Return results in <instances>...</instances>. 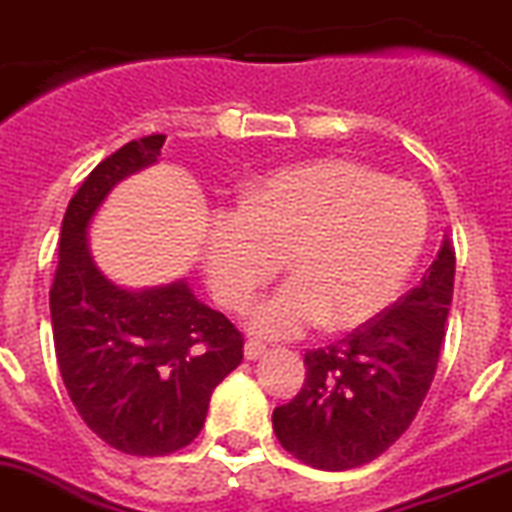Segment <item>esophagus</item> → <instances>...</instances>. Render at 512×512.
I'll list each match as a JSON object with an SVG mask.
<instances>
[{
  "label": "esophagus",
  "instance_id": "obj_1",
  "mask_svg": "<svg viewBox=\"0 0 512 512\" xmlns=\"http://www.w3.org/2000/svg\"><path fill=\"white\" fill-rule=\"evenodd\" d=\"M262 353H265V345H262V342L257 340L244 342V358H247V361H257Z\"/></svg>",
  "mask_w": 512,
  "mask_h": 512
}]
</instances>
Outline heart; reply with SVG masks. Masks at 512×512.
<instances>
[{"label": "heart", "instance_id": "b5f03b06", "mask_svg": "<svg viewBox=\"0 0 512 512\" xmlns=\"http://www.w3.org/2000/svg\"><path fill=\"white\" fill-rule=\"evenodd\" d=\"M420 190L350 159H322L255 182L242 206L208 213L203 270L229 309H244L286 257L291 281L252 309V330L299 337L355 330L397 299L425 250Z\"/></svg>", "mask_w": 512, "mask_h": 512}]
</instances>
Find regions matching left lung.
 I'll return each instance as SVG.
<instances>
[{"instance_id":"left-lung-1","label":"left lung","mask_w":512,"mask_h":512,"mask_svg":"<svg viewBox=\"0 0 512 512\" xmlns=\"http://www.w3.org/2000/svg\"><path fill=\"white\" fill-rule=\"evenodd\" d=\"M453 273L446 237L420 286L345 340L304 355V386L273 412L286 451L314 469L345 471L379 459L410 428L438 368Z\"/></svg>"}]
</instances>
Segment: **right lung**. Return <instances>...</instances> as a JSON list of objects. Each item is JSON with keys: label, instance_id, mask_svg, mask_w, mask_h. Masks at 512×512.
<instances>
[{"label": "right lung", "instance_id": "right-lung-1", "mask_svg": "<svg viewBox=\"0 0 512 512\" xmlns=\"http://www.w3.org/2000/svg\"><path fill=\"white\" fill-rule=\"evenodd\" d=\"M164 136L102 159L69 201L51 288L56 361L71 402L108 446L167 456L201 433L213 389L242 363L237 327L185 278L126 288L97 268L90 224L110 190L157 164Z\"/></svg>", "mask_w": 512, "mask_h": 512}]
</instances>
